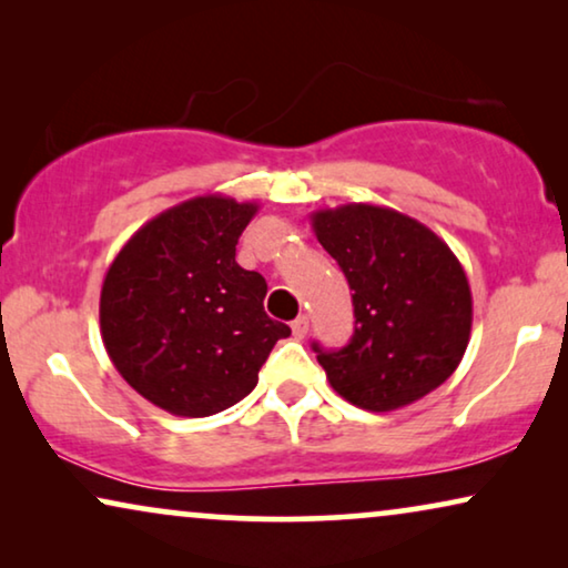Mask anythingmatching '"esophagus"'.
I'll use <instances>...</instances> for the list:
<instances>
[{"instance_id": "esophagus-1", "label": "esophagus", "mask_w": 568, "mask_h": 568, "mask_svg": "<svg viewBox=\"0 0 568 568\" xmlns=\"http://www.w3.org/2000/svg\"><path fill=\"white\" fill-rule=\"evenodd\" d=\"M307 331H310V317H307V315H300L297 321H292V333H294V338H305V336H307Z\"/></svg>"}]
</instances>
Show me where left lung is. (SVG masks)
Listing matches in <instances>:
<instances>
[{
  "mask_svg": "<svg viewBox=\"0 0 568 568\" xmlns=\"http://www.w3.org/2000/svg\"><path fill=\"white\" fill-rule=\"evenodd\" d=\"M354 302V336L317 352L325 377L352 406L387 414L445 383L470 341L473 294L449 245L426 224L375 204L310 214Z\"/></svg>",
  "mask_w": 568,
  "mask_h": 568,
  "instance_id": "obj_1",
  "label": "left lung"
}]
</instances>
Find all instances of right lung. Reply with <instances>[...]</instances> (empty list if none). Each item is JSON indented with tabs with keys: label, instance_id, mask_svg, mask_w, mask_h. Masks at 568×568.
Wrapping results in <instances>:
<instances>
[{
	"label": "right lung",
	"instance_id": "1",
	"mask_svg": "<svg viewBox=\"0 0 568 568\" xmlns=\"http://www.w3.org/2000/svg\"><path fill=\"white\" fill-rule=\"evenodd\" d=\"M255 201L206 193L170 206L126 240L100 290V333L113 367L173 416L235 406L290 325L263 310L266 278L235 261Z\"/></svg>",
	"mask_w": 568,
	"mask_h": 568
}]
</instances>
